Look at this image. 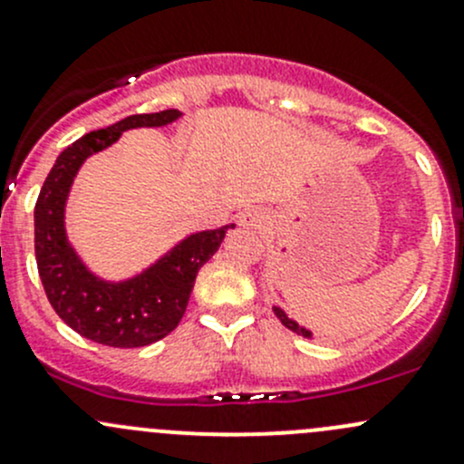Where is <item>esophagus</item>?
Segmentation results:
<instances>
[{
  "label": "esophagus",
  "instance_id": "34e87169",
  "mask_svg": "<svg viewBox=\"0 0 464 464\" xmlns=\"http://www.w3.org/2000/svg\"><path fill=\"white\" fill-rule=\"evenodd\" d=\"M266 222H269V215L262 208H249L240 215V224L246 228H265Z\"/></svg>",
  "mask_w": 464,
  "mask_h": 464
}]
</instances>
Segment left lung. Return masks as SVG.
<instances>
[{
	"label": "left lung",
	"mask_w": 464,
	"mask_h": 464,
	"mask_svg": "<svg viewBox=\"0 0 464 464\" xmlns=\"http://www.w3.org/2000/svg\"><path fill=\"white\" fill-rule=\"evenodd\" d=\"M274 314L278 316L280 319V323H283L285 327H287V330H292V332H296V334H301V336H305V339H314V334H312L310 330H307V327H303V325H298L296 321L294 319H289L287 314H285V310H280L278 305H274Z\"/></svg>",
	"instance_id": "8db88e82"
}]
</instances>
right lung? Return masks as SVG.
<instances>
[{
  "label": "right lung",
  "instance_id": "1",
  "mask_svg": "<svg viewBox=\"0 0 464 464\" xmlns=\"http://www.w3.org/2000/svg\"><path fill=\"white\" fill-rule=\"evenodd\" d=\"M179 110L134 114L96 130L60 152L35 202V260L46 298L72 330L110 348H141L179 325L198 271L213 258L228 228L190 233L168 254L125 280H105L89 271L67 237L64 208L82 163L134 128H163Z\"/></svg>",
  "mask_w": 464,
  "mask_h": 464
}]
</instances>
